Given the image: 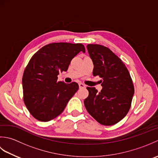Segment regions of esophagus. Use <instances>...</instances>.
Listing matches in <instances>:
<instances>
[{
  "mask_svg": "<svg viewBox=\"0 0 158 158\" xmlns=\"http://www.w3.org/2000/svg\"><path fill=\"white\" fill-rule=\"evenodd\" d=\"M79 88H85V85L82 83H79Z\"/></svg>",
  "mask_w": 158,
  "mask_h": 158,
  "instance_id": "1",
  "label": "esophagus"
}]
</instances>
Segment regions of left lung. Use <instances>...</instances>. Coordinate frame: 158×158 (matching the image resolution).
<instances>
[{
    "mask_svg": "<svg viewBox=\"0 0 158 158\" xmlns=\"http://www.w3.org/2000/svg\"><path fill=\"white\" fill-rule=\"evenodd\" d=\"M94 64L93 75L99 76L102 89L88 87L89 95L84 100L88 112L102 125L118 123L128 113L135 93L132 78L126 65L106 47L87 45Z\"/></svg>",
    "mask_w": 158,
    "mask_h": 158,
    "instance_id": "obj_1",
    "label": "left lung"
}]
</instances>
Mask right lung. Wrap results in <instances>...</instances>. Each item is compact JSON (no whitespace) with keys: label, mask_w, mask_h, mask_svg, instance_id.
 I'll list each match as a JSON object with an SVG mask.
<instances>
[{"label":"right lung","mask_w":158,"mask_h":158,"mask_svg":"<svg viewBox=\"0 0 158 158\" xmlns=\"http://www.w3.org/2000/svg\"><path fill=\"white\" fill-rule=\"evenodd\" d=\"M85 52L81 43H53L32 56L23 74V102L31 115L49 122L61 114L79 89L76 82L58 81L59 73L66 71L72 59Z\"/></svg>","instance_id":"obj_1"}]
</instances>
